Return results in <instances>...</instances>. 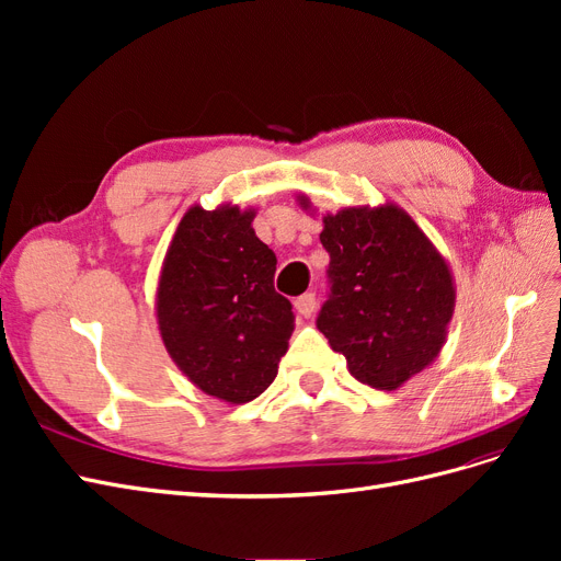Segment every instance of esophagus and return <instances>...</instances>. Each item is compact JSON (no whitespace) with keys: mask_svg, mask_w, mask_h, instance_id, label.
I'll use <instances>...</instances> for the list:
<instances>
[{"mask_svg":"<svg viewBox=\"0 0 561 561\" xmlns=\"http://www.w3.org/2000/svg\"><path fill=\"white\" fill-rule=\"evenodd\" d=\"M295 309L299 316L311 318L316 313V295L313 293H304L301 297L295 299Z\"/></svg>","mask_w":561,"mask_h":561,"instance_id":"esophagus-1","label":"esophagus"}]
</instances>
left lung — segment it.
Masks as SVG:
<instances>
[{
	"instance_id": "8db88e82",
	"label": "left lung",
	"mask_w": 561,
	"mask_h": 561,
	"mask_svg": "<svg viewBox=\"0 0 561 561\" xmlns=\"http://www.w3.org/2000/svg\"><path fill=\"white\" fill-rule=\"evenodd\" d=\"M297 203L313 213L307 194ZM320 243L332 287L318 330L360 383L400 388L447 342L456 307L449 262L396 203L322 215Z\"/></svg>"
}]
</instances>
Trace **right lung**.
I'll return each instance as SVG.
<instances>
[{
    "label": "right lung",
    "mask_w": 561,
    "mask_h": 561,
    "mask_svg": "<svg viewBox=\"0 0 561 561\" xmlns=\"http://www.w3.org/2000/svg\"><path fill=\"white\" fill-rule=\"evenodd\" d=\"M254 208L192 206L161 264L157 322L182 375L229 404L257 398L278 375L295 330L274 290L276 254L252 229Z\"/></svg>",
    "instance_id": "1"
}]
</instances>
